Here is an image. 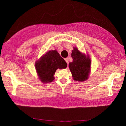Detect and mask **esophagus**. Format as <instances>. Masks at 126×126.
I'll list each match as a JSON object with an SVG mask.
<instances>
[{"instance_id":"esophagus-1","label":"esophagus","mask_w":126,"mask_h":126,"mask_svg":"<svg viewBox=\"0 0 126 126\" xmlns=\"http://www.w3.org/2000/svg\"><path fill=\"white\" fill-rule=\"evenodd\" d=\"M64 60H65L66 62L67 63V64L69 63V62H68V58H65V59H64Z\"/></svg>"}]
</instances>
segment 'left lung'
<instances>
[{
    "mask_svg": "<svg viewBox=\"0 0 126 126\" xmlns=\"http://www.w3.org/2000/svg\"><path fill=\"white\" fill-rule=\"evenodd\" d=\"M71 54L73 62L69 63V68L73 79L76 81H84L88 79L91 69V59L86 55L74 47Z\"/></svg>",
    "mask_w": 126,
    "mask_h": 126,
    "instance_id": "1",
    "label": "left lung"
}]
</instances>
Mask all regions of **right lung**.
<instances>
[{
  "label": "right lung",
  "mask_w": 126,
  "mask_h": 126,
  "mask_svg": "<svg viewBox=\"0 0 126 126\" xmlns=\"http://www.w3.org/2000/svg\"><path fill=\"white\" fill-rule=\"evenodd\" d=\"M67 64L56 50H49L35 63V69L40 80L43 83L54 81L58 69H65Z\"/></svg>",
  "instance_id": "add662e5"
}]
</instances>
